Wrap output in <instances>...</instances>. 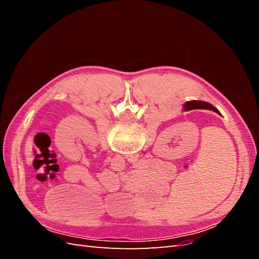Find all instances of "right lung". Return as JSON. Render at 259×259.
Instances as JSON below:
<instances>
[{"label":"right lung","instance_id":"1","mask_svg":"<svg viewBox=\"0 0 259 259\" xmlns=\"http://www.w3.org/2000/svg\"><path fill=\"white\" fill-rule=\"evenodd\" d=\"M186 111L194 110V109H206V110H211L214 112L219 113V111L215 107L205 103V101H200V100H193V101H188V103L184 106Z\"/></svg>","mask_w":259,"mask_h":259}]
</instances>
